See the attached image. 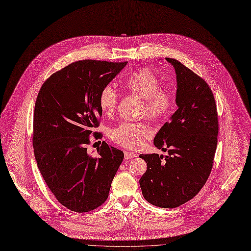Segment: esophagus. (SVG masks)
Returning a JSON list of instances; mask_svg holds the SVG:
<instances>
[{
	"label": "esophagus",
	"instance_id": "1",
	"mask_svg": "<svg viewBox=\"0 0 251 251\" xmlns=\"http://www.w3.org/2000/svg\"><path fill=\"white\" fill-rule=\"evenodd\" d=\"M136 157H137L136 153L127 151H125V159L126 160H130V159H133V158H136Z\"/></svg>",
	"mask_w": 251,
	"mask_h": 251
}]
</instances>
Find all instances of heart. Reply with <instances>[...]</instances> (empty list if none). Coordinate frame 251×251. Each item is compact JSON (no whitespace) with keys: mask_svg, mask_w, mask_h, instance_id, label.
<instances>
[{"mask_svg":"<svg viewBox=\"0 0 251 251\" xmlns=\"http://www.w3.org/2000/svg\"><path fill=\"white\" fill-rule=\"evenodd\" d=\"M125 86L131 94L144 100L143 114L151 120L166 118L174 107V96L170 90L162 88L159 77L149 69H141L133 72L125 80ZM100 107L103 113L110 115L115 111L119 94L111 85H105L100 92ZM151 130L143 123H122L110 130V139L117 145L137 150L142 146L143 139L150 136Z\"/></svg>","mask_w":251,"mask_h":251,"instance_id":"1","label":"heart"}]
</instances>
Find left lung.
I'll list each match as a JSON object with an SVG mask.
<instances>
[{"label":"left lung","mask_w":251,"mask_h":251,"mask_svg":"<svg viewBox=\"0 0 251 251\" xmlns=\"http://www.w3.org/2000/svg\"><path fill=\"white\" fill-rule=\"evenodd\" d=\"M178 109L153 139L168 151L140 155L147 171L140 179L144 198L161 208H176L194 198L205 185L217 148L218 117L213 92L199 75L176 59Z\"/></svg>","instance_id":"left-lung-1"}]
</instances>
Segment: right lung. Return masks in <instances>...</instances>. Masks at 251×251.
I'll return each instance as SVG.
<instances>
[{"instance_id": "1", "label": "right lung", "mask_w": 251, "mask_h": 251, "mask_svg": "<svg viewBox=\"0 0 251 251\" xmlns=\"http://www.w3.org/2000/svg\"><path fill=\"white\" fill-rule=\"evenodd\" d=\"M127 62L80 60L53 73L38 93L33 119L37 166L55 198L71 211L89 212L102 205L124 160L105 142L98 156L87 152L89 137L100 138L103 86Z\"/></svg>"}]
</instances>
